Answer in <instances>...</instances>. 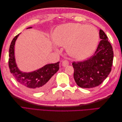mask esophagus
I'll return each instance as SVG.
<instances>
[{
    "label": "esophagus",
    "mask_w": 122,
    "mask_h": 122,
    "mask_svg": "<svg viewBox=\"0 0 122 122\" xmlns=\"http://www.w3.org/2000/svg\"><path fill=\"white\" fill-rule=\"evenodd\" d=\"M69 64V62L68 60H64L62 62V65L64 67H66Z\"/></svg>",
    "instance_id": "1"
}]
</instances>
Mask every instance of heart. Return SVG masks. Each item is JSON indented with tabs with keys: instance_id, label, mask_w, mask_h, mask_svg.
<instances>
[{
	"instance_id": "1",
	"label": "heart",
	"mask_w": 122,
	"mask_h": 122,
	"mask_svg": "<svg viewBox=\"0 0 122 122\" xmlns=\"http://www.w3.org/2000/svg\"><path fill=\"white\" fill-rule=\"evenodd\" d=\"M98 39V31L93 26L78 23L62 25L53 34L55 43L67 47L70 55L78 58L89 55L95 49Z\"/></svg>"
}]
</instances>
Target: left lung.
Returning a JSON list of instances; mask_svg holds the SVG:
<instances>
[{
    "label": "left lung",
    "mask_w": 122,
    "mask_h": 122,
    "mask_svg": "<svg viewBox=\"0 0 122 122\" xmlns=\"http://www.w3.org/2000/svg\"><path fill=\"white\" fill-rule=\"evenodd\" d=\"M101 41L94 55L82 61H73L74 78L82 88H92L101 84L109 75L113 63V51L108 38L101 29Z\"/></svg>",
    "instance_id": "1"
}]
</instances>
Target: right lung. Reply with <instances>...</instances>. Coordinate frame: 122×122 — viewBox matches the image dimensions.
<instances>
[{
	"mask_svg": "<svg viewBox=\"0 0 122 122\" xmlns=\"http://www.w3.org/2000/svg\"><path fill=\"white\" fill-rule=\"evenodd\" d=\"M19 34L15 36L10 46L9 66L10 72L20 86L24 89L34 92L43 91L51 86L52 77L60 68V62L47 65L31 73H22L19 71L17 67L14 56L15 44Z\"/></svg>",
	"mask_w": 122,
	"mask_h": 122,
	"instance_id": "1",
	"label": "right lung"
}]
</instances>
